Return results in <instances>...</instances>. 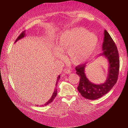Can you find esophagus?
<instances>
[{
  "label": "esophagus",
  "instance_id": "esophagus-1",
  "mask_svg": "<svg viewBox=\"0 0 128 128\" xmlns=\"http://www.w3.org/2000/svg\"><path fill=\"white\" fill-rule=\"evenodd\" d=\"M64 73H66V74H70L71 71L69 69H64Z\"/></svg>",
  "mask_w": 128,
  "mask_h": 128
}]
</instances>
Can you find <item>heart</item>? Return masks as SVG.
<instances>
[{
  "label": "heart",
  "mask_w": 128,
  "mask_h": 128,
  "mask_svg": "<svg viewBox=\"0 0 128 128\" xmlns=\"http://www.w3.org/2000/svg\"><path fill=\"white\" fill-rule=\"evenodd\" d=\"M98 38L84 28L74 27L60 34L56 41L54 54L60 57V52H68L72 63L80 64L85 62L95 54L98 46Z\"/></svg>",
  "instance_id": "1"
}]
</instances>
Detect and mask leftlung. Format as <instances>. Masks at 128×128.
I'll return each mask as SVG.
<instances>
[{"label":"left lung","mask_w":128,"mask_h":128,"mask_svg":"<svg viewBox=\"0 0 128 128\" xmlns=\"http://www.w3.org/2000/svg\"><path fill=\"white\" fill-rule=\"evenodd\" d=\"M104 42L102 46L103 52L100 56L106 57L109 63L106 81L104 83L95 84L91 82L86 76L84 64L78 65L75 68L77 74L80 76L78 90L81 95L86 99L94 100L102 97L111 90L118 80L120 69L118 50L109 33L104 30Z\"/></svg>","instance_id":"obj_1"}]
</instances>
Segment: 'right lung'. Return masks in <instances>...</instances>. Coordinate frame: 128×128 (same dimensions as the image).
<instances>
[{
  "label": "right lung",
  "instance_id": "right-lung-1",
  "mask_svg": "<svg viewBox=\"0 0 128 128\" xmlns=\"http://www.w3.org/2000/svg\"><path fill=\"white\" fill-rule=\"evenodd\" d=\"M25 35H26V34H25V31H22V32L20 34V36H18V38H17V40H16V41H15V42H16L17 41H18L19 40H20V39H22V38H24V36H25ZM60 75H59L58 76V78H57V80H56V86L57 85V84H58V81H59V80L60 79ZM56 95H57V89L56 88H55V90H54V93H53V94H52V97H51V98H50L49 100L47 101V102L45 103V104H44V106H47V105L48 104H50V102H52V101H54V98H55L56 97ZM44 106V105H42L41 106Z\"/></svg>",
  "mask_w": 128,
  "mask_h": 128
}]
</instances>
